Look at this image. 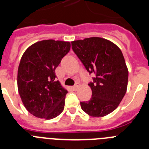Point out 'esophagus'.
I'll list each match as a JSON object with an SVG mask.
<instances>
[{"label":"esophagus","mask_w":149,"mask_h":149,"mask_svg":"<svg viewBox=\"0 0 149 149\" xmlns=\"http://www.w3.org/2000/svg\"><path fill=\"white\" fill-rule=\"evenodd\" d=\"M79 86H80V84H79L78 83H77V84H75V85L73 86V89H74V90H77V89H78Z\"/></svg>","instance_id":"34e87169"}]
</instances>
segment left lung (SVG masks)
Masks as SVG:
<instances>
[{
	"instance_id": "1",
	"label": "left lung",
	"mask_w": 149,
	"mask_h": 149,
	"mask_svg": "<svg viewBox=\"0 0 149 149\" xmlns=\"http://www.w3.org/2000/svg\"><path fill=\"white\" fill-rule=\"evenodd\" d=\"M75 53L89 74L94 73L92 98L81 102V109L93 117L108 115L119 106L127 91L128 70L117 45L100 37L72 42Z\"/></svg>"
}]
</instances>
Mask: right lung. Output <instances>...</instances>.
Wrapping results in <instances>:
<instances>
[{"instance_id": "obj_1", "label": "right lung", "mask_w": 149, "mask_h": 149, "mask_svg": "<svg viewBox=\"0 0 149 149\" xmlns=\"http://www.w3.org/2000/svg\"><path fill=\"white\" fill-rule=\"evenodd\" d=\"M69 42L42 40L30 45L18 65V93L27 111L34 116L54 119L64 109L68 91L56 81L55 69L70 51Z\"/></svg>"}]
</instances>
